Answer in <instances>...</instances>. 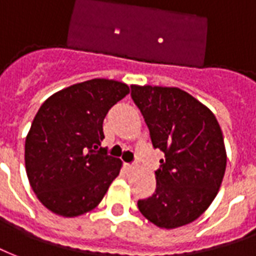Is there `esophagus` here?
I'll return each instance as SVG.
<instances>
[{"instance_id":"esophagus-1","label":"esophagus","mask_w":256,"mask_h":256,"mask_svg":"<svg viewBox=\"0 0 256 256\" xmlns=\"http://www.w3.org/2000/svg\"><path fill=\"white\" fill-rule=\"evenodd\" d=\"M124 168L126 169V172H134L135 169H138V165L136 164H124Z\"/></svg>"}]
</instances>
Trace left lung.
Listing matches in <instances>:
<instances>
[{"mask_svg":"<svg viewBox=\"0 0 256 256\" xmlns=\"http://www.w3.org/2000/svg\"><path fill=\"white\" fill-rule=\"evenodd\" d=\"M154 148L165 154L156 172V192L138 200L139 212L165 229L194 222L221 187L226 151L216 116L177 87L130 86Z\"/></svg>","mask_w":256,"mask_h":256,"instance_id":"left-lung-1","label":"left lung"}]
</instances>
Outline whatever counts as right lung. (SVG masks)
Instances as JSON below:
<instances>
[{
	"label": "right lung",
	"mask_w": 256,
	"mask_h": 256,
	"mask_svg": "<svg viewBox=\"0 0 256 256\" xmlns=\"http://www.w3.org/2000/svg\"><path fill=\"white\" fill-rule=\"evenodd\" d=\"M130 94L126 83L91 79L44 100L26 138V172L40 203L62 217L100 204L122 162L100 147L104 120Z\"/></svg>",
	"instance_id": "add662e5"
}]
</instances>
